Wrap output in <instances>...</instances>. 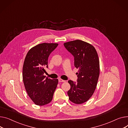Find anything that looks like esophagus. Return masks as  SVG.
Listing matches in <instances>:
<instances>
[{
    "mask_svg": "<svg viewBox=\"0 0 128 128\" xmlns=\"http://www.w3.org/2000/svg\"><path fill=\"white\" fill-rule=\"evenodd\" d=\"M58 82H65V81L64 80H62L61 79H58Z\"/></svg>",
    "mask_w": 128,
    "mask_h": 128,
    "instance_id": "1",
    "label": "esophagus"
}]
</instances>
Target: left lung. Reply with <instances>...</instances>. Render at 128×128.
I'll return each mask as SVG.
<instances>
[{"label":"left lung","instance_id":"obj_1","mask_svg":"<svg viewBox=\"0 0 128 128\" xmlns=\"http://www.w3.org/2000/svg\"><path fill=\"white\" fill-rule=\"evenodd\" d=\"M65 48L74 56V66L78 68L77 82L68 80L70 89L67 94L69 99L76 104L87 101L96 88L99 76V61L93 46L81 40L65 42Z\"/></svg>","mask_w":128,"mask_h":128}]
</instances>
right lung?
<instances>
[{
  "label": "right lung",
  "instance_id": "add662e5",
  "mask_svg": "<svg viewBox=\"0 0 128 128\" xmlns=\"http://www.w3.org/2000/svg\"><path fill=\"white\" fill-rule=\"evenodd\" d=\"M56 43L40 44L29 50L22 68L24 88L31 99L38 106H44L52 101L58 83V79L44 76L48 68V58L56 48Z\"/></svg>",
  "mask_w": 128,
  "mask_h": 128
}]
</instances>
